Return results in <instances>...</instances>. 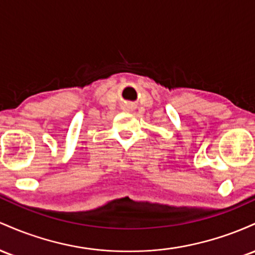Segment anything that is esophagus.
Returning <instances> with one entry per match:
<instances>
[{
    "label": "esophagus",
    "instance_id": "34e87169",
    "mask_svg": "<svg viewBox=\"0 0 255 255\" xmlns=\"http://www.w3.org/2000/svg\"><path fill=\"white\" fill-rule=\"evenodd\" d=\"M123 111H124V112H127V113H131L133 111V107L131 105H125L124 107H123Z\"/></svg>",
    "mask_w": 255,
    "mask_h": 255
}]
</instances>
